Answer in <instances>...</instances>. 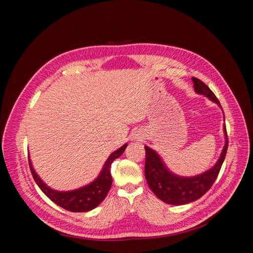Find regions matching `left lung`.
Listing matches in <instances>:
<instances>
[{
    "label": "left lung",
    "mask_w": 253,
    "mask_h": 253,
    "mask_svg": "<svg viewBox=\"0 0 253 253\" xmlns=\"http://www.w3.org/2000/svg\"><path fill=\"white\" fill-rule=\"evenodd\" d=\"M194 89L197 94L208 97L210 100L220 105L218 99L206 84L197 78H192ZM226 143L223 152L213 168L197 176L181 177L175 175L165 166L157 153L145 145L144 174L150 189L160 201L170 205H185L201 198L217 178L228 149L226 126H224Z\"/></svg>",
    "instance_id": "1"
}]
</instances>
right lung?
<instances>
[{
	"label": "right lung",
	"mask_w": 253,
	"mask_h": 253,
	"mask_svg": "<svg viewBox=\"0 0 253 253\" xmlns=\"http://www.w3.org/2000/svg\"><path fill=\"white\" fill-rule=\"evenodd\" d=\"M127 143H125L121 148L113 152L110 157L106 160L102 171L99 174L98 177L91 181L88 185L82 188L76 189L73 191H56L49 188L46 183L38 176L34 167L32 165V160L28 156V163L32 171L33 177L37 185L42 190V192L46 195L50 201H52L61 208L72 212H87L96 208L99 204L102 203L104 198L108 195L112 186V175H111V166L115 159L118 158L122 153L125 152Z\"/></svg>",
	"instance_id": "obj_1"
}]
</instances>
